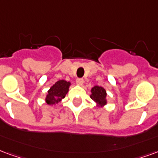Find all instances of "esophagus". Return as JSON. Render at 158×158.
I'll return each mask as SVG.
<instances>
[{
	"instance_id": "esophagus-1",
	"label": "esophagus",
	"mask_w": 158,
	"mask_h": 158,
	"mask_svg": "<svg viewBox=\"0 0 158 158\" xmlns=\"http://www.w3.org/2000/svg\"><path fill=\"white\" fill-rule=\"evenodd\" d=\"M76 84H77L78 85H83V84H84V79H76Z\"/></svg>"
}]
</instances>
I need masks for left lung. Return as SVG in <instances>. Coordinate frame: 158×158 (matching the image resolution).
Returning <instances> with one entry per match:
<instances>
[{
	"instance_id": "8db88e82",
	"label": "left lung",
	"mask_w": 158,
	"mask_h": 158,
	"mask_svg": "<svg viewBox=\"0 0 158 158\" xmlns=\"http://www.w3.org/2000/svg\"><path fill=\"white\" fill-rule=\"evenodd\" d=\"M106 91L103 87L100 86H94L91 89V95L90 98L96 103L97 106L99 107H103L107 104L106 100Z\"/></svg>"
}]
</instances>
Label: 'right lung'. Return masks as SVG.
<instances>
[{"label":"right lung","mask_w":158,"mask_h":158,"mask_svg":"<svg viewBox=\"0 0 158 158\" xmlns=\"http://www.w3.org/2000/svg\"><path fill=\"white\" fill-rule=\"evenodd\" d=\"M70 85V82H67L64 79L57 81L48 91L45 99L47 104L49 106H53L60 102L68 93Z\"/></svg>","instance_id":"right-lung-1"}]
</instances>
